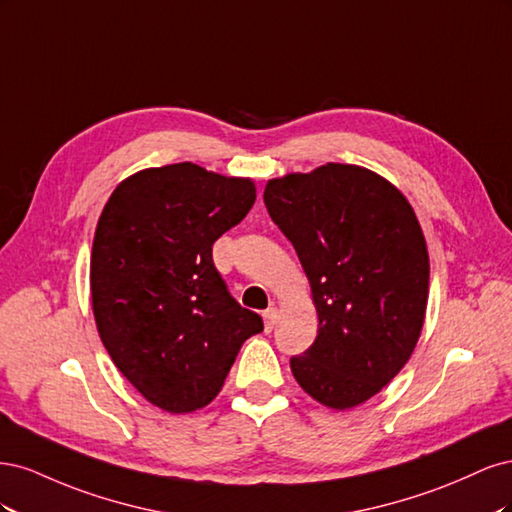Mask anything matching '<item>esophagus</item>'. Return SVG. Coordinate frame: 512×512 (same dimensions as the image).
<instances>
[{
    "instance_id": "esophagus-1",
    "label": "esophagus",
    "mask_w": 512,
    "mask_h": 512,
    "mask_svg": "<svg viewBox=\"0 0 512 512\" xmlns=\"http://www.w3.org/2000/svg\"><path fill=\"white\" fill-rule=\"evenodd\" d=\"M262 318H265V329L267 331H273L277 320H280V312H277V307H269L262 312Z\"/></svg>"
}]
</instances>
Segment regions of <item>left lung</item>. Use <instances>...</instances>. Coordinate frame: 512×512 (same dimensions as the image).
<instances>
[{"instance_id":"1","label":"left lung","mask_w":512,"mask_h":512,"mask_svg":"<svg viewBox=\"0 0 512 512\" xmlns=\"http://www.w3.org/2000/svg\"><path fill=\"white\" fill-rule=\"evenodd\" d=\"M265 205L294 245L318 314L290 369L318 404L350 410L389 384L423 331L429 254L408 198L356 164L269 179Z\"/></svg>"}]
</instances>
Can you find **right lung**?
Here are the masks:
<instances>
[{
  "mask_svg": "<svg viewBox=\"0 0 512 512\" xmlns=\"http://www.w3.org/2000/svg\"><path fill=\"white\" fill-rule=\"evenodd\" d=\"M256 200L250 177L179 162L123 179L91 247V307L106 352L149 404L205 408L262 318L230 297L211 247Z\"/></svg>",
  "mask_w": 512,
  "mask_h": 512,
  "instance_id": "obj_1",
  "label": "right lung"
}]
</instances>
